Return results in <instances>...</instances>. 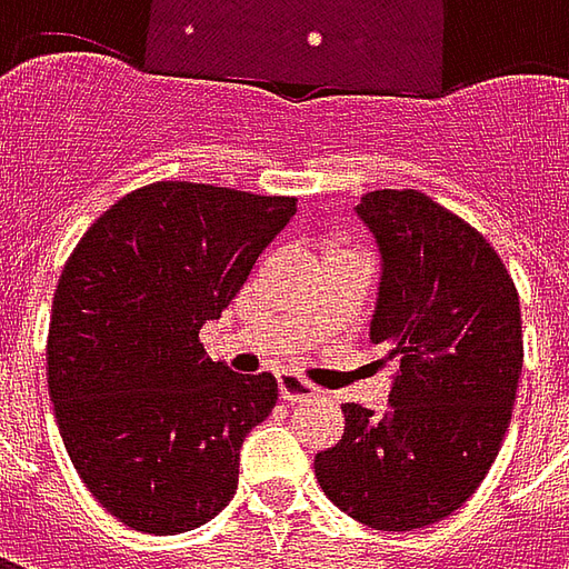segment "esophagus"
<instances>
[{
    "mask_svg": "<svg viewBox=\"0 0 569 569\" xmlns=\"http://www.w3.org/2000/svg\"><path fill=\"white\" fill-rule=\"evenodd\" d=\"M277 381H280V396H283L286 402H305V399H317L320 396V387H313V383L305 381L301 375H292V371L280 375Z\"/></svg>",
    "mask_w": 569,
    "mask_h": 569,
    "instance_id": "obj_1",
    "label": "esophagus"
}]
</instances>
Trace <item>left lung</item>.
I'll list each match as a JSON object with an SVG mask.
<instances>
[{
    "mask_svg": "<svg viewBox=\"0 0 569 569\" xmlns=\"http://www.w3.org/2000/svg\"><path fill=\"white\" fill-rule=\"evenodd\" d=\"M381 247L371 341L393 362L390 411L345 402V436L317 453L322 493L375 530L457 512L500 453L525 362L512 273L457 212L415 188L359 200Z\"/></svg>",
    "mask_w": 569,
    "mask_h": 569,
    "instance_id": "obj_1",
    "label": "left lung"
}]
</instances>
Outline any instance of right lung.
<instances>
[{"instance_id":"obj_1","label":"right lung","mask_w":569,"mask_h":569,"mask_svg":"<svg viewBox=\"0 0 569 569\" xmlns=\"http://www.w3.org/2000/svg\"><path fill=\"white\" fill-rule=\"evenodd\" d=\"M296 198L151 182L112 203L63 264L48 393L69 460L121 525L173 537L237 490L240 445L277 406L273 375L212 362L219 320Z\"/></svg>"}]
</instances>
